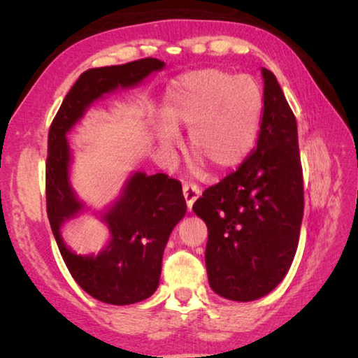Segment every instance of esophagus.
<instances>
[{"label":"esophagus","mask_w":358,"mask_h":358,"mask_svg":"<svg viewBox=\"0 0 358 358\" xmlns=\"http://www.w3.org/2000/svg\"><path fill=\"white\" fill-rule=\"evenodd\" d=\"M201 187L194 183H185L183 186V196L186 199V205H187V210L192 208L194 202L197 201L199 196H201Z\"/></svg>","instance_id":"esophagus-1"}]
</instances>
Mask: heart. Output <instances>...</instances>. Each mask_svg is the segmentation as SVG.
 Wrapping results in <instances>:
<instances>
[{"label":"heart","mask_w":358,"mask_h":358,"mask_svg":"<svg viewBox=\"0 0 358 358\" xmlns=\"http://www.w3.org/2000/svg\"><path fill=\"white\" fill-rule=\"evenodd\" d=\"M262 110V90L252 77L221 69L187 72L166 90V123L156 124V138L172 150L177 131L189 129L194 159L227 172L243 164L256 147Z\"/></svg>","instance_id":"heart-1"}]
</instances>
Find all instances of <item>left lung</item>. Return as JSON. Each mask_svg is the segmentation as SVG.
Returning <instances> with one entry per match:
<instances>
[{"label": "left lung", "mask_w": 358, "mask_h": 358, "mask_svg": "<svg viewBox=\"0 0 358 358\" xmlns=\"http://www.w3.org/2000/svg\"><path fill=\"white\" fill-rule=\"evenodd\" d=\"M262 77L264 115L256 148L192 205L208 227L210 287L234 301L257 300L287 275L305 205L294 112L273 72L262 68Z\"/></svg>", "instance_id": "1"}]
</instances>
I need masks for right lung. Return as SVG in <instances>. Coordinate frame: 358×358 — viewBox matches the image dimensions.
Here are the masks:
<instances>
[{
    "mask_svg": "<svg viewBox=\"0 0 358 358\" xmlns=\"http://www.w3.org/2000/svg\"><path fill=\"white\" fill-rule=\"evenodd\" d=\"M164 66L161 59L143 58L85 71L66 94L48 131L45 194L53 237L78 286L108 305H132L155 294L164 248L172 229L186 213V201L178 180L166 173L136 172L126 181L118 201L102 215L110 230L108 245L96 256L76 254L59 232L64 221L83 210L69 183L71 148L66 134L94 101L117 88L134 87Z\"/></svg>",
    "mask_w": 358,
    "mask_h": 358,
    "instance_id": "obj_1",
    "label": "right lung"
}]
</instances>
